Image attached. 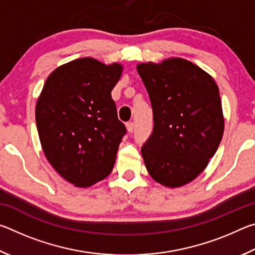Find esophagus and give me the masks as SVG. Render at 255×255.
<instances>
[{
  "mask_svg": "<svg viewBox=\"0 0 255 255\" xmlns=\"http://www.w3.org/2000/svg\"><path fill=\"white\" fill-rule=\"evenodd\" d=\"M126 127H127L128 132H132L133 129H135V124H133L132 122H129L126 124Z\"/></svg>",
  "mask_w": 255,
  "mask_h": 255,
  "instance_id": "34e87169",
  "label": "esophagus"
}]
</instances>
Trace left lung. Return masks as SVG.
<instances>
[{
	"instance_id": "left-lung-1",
	"label": "left lung",
	"mask_w": 255,
	"mask_h": 255,
	"mask_svg": "<svg viewBox=\"0 0 255 255\" xmlns=\"http://www.w3.org/2000/svg\"><path fill=\"white\" fill-rule=\"evenodd\" d=\"M137 72L147 90L154 129L141 147L150 176L166 187L196 179L224 132L219 90L213 77L182 58L146 63Z\"/></svg>"
}]
</instances>
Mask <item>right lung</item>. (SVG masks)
<instances>
[{"instance_id":"1","label":"right lung","mask_w":255,"mask_h":255,"mask_svg":"<svg viewBox=\"0 0 255 255\" xmlns=\"http://www.w3.org/2000/svg\"><path fill=\"white\" fill-rule=\"evenodd\" d=\"M122 71L119 64L73 60L51 73L37 101L36 124L46 157L77 187H90L114 169L127 132L111 98Z\"/></svg>"}]
</instances>
